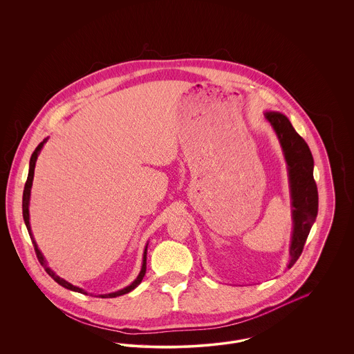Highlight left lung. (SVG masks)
<instances>
[{"label": "left lung", "instance_id": "left-lung-1", "mask_svg": "<svg viewBox=\"0 0 354 354\" xmlns=\"http://www.w3.org/2000/svg\"><path fill=\"white\" fill-rule=\"evenodd\" d=\"M264 115L280 140L288 165L293 220L288 268H292L303 252L304 244L319 211V192L313 178L315 163L306 142L296 133L284 114L267 111Z\"/></svg>", "mask_w": 354, "mask_h": 354}]
</instances>
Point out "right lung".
Returning <instances> with one entry per match:
<instances>
[{
  "label": "right lung",
  "instance_id": "1",
  "mask_svg": "<svg viewBox=\"0 0 354 354\" xmlns=\"http://www.w3.org/2000/svg\"><path fill=\"white\" fill-rule=\"evenodd\" d=\"M46 140H48V138H46V139H44V140L37 146V149L34 150L33 153H32V158H30V163H29V174H28V179H26L25 188H24V196H22V215H24V220H25V224H26L28 232H29L30 239H32V241H33L34 251H35V254H37V257H38V261L41 263V266H44V268H45V270L49 273V276L53 277V280H54L55 283H58L59 286L66 288V289L74 290V292H78V293L88 295V293H87L86 290H84L82 288L71 286V284L68 283L66 280H64V279H61L59 276H57V274H55V273H54V272L48 267V264H46V261H45V257H44V254L41 253V251L38 250L37 243H35V240H34L33 234H32L30 221H29V201H30V189H32V185H33L35 162H37V158H38L39 152L42 150L44 145L46 143ZM146 259H147V245H146V248H145V253H143V264H142V270L139 272V274H138V277L135 279L134 281H133L130 286H126V288H123V289H120L118 292H113V293H107V295H100V297H102V299H113V297H118V296H122V295H126V293L131 292L133 289H135L136 286H139V284L142 283V280H143L145 274H146Z\"/></svg>",
  "mask_w": 354,
  "mask_h": 354
}]
</instances>
